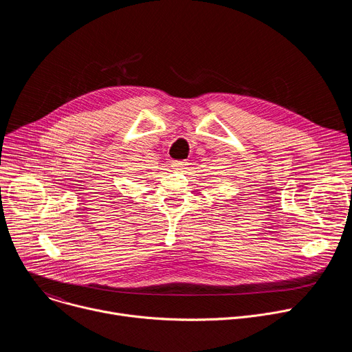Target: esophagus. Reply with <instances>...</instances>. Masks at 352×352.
<instances>
[{
    "instance_id": "esophagus-1",
    "label": "esophagus",
    "mask_w": 352,
    "mask_h": 352,
    "mask_svg": "<svg viewBox=\"0 0 352 352\" xmlns=\"http://www.w3.org/2000/svg\"><path fill=\"white\" fill-rule=\"evenodd\" d=\"M186 166H188V163H186L185 160H174V162L171 163V167L175 168V170H182V168H185Z\"/></svg>"
}]
</instances>
